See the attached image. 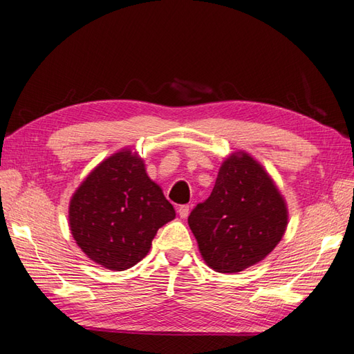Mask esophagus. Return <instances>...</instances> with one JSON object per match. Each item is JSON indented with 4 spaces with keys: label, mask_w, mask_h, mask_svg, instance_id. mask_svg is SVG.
Wrapping results in <instances>:
<instances>
[{
    "label": "esophagus",
    "mask_w": 354,
    "mask_h": 354,
    "mask_svg": "<svg viewBox=\"0 0 354 354\" xmlns=\"http://www.w3.org/2000/svg\"><path fill=\"white\" fill-rule=\"evenodd\" d=\"M189 212H190V207L189 205H179L178 207V214L181 216L183 219H185L187 216H189Z\"/></svg>",
    "instance_id": "34e87169"
}]
</instances>
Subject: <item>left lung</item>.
Returning <instances> with one entry per match:
<instances>
[{
	"mask_svg": "<svg viewBox=\"0 0 354 354\" xmlns=\"http://www.w3.org/2000/svg\"><path fill=\"white\" fill-rule=\"evenodd\" d=\"M287 224L286 199L264 165L244 150L224 159L212 195L189 216L205 264L228 274L264 261Z\"/></svg>",
	"mask_w": 354,
	"mask_h": 354,
	"instance_id": "obj_1",
	"label": "left lung"
}]
</instances>
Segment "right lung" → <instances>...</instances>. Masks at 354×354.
Wrapping results in <instances>:
<instances>
[{"instance_id":"1","label":"right lung","mask_w":354,"mask_h":354,"mask_svg":"<svg viewBox=\"0 0 354 354\" xmlns=\"http://www.w3.org/2000/svg\"><path fill=\"white\" fill-rule=\"evenodd\" d=\"M175 216L162 189L145 171L144 159L129 147L96 165L68 204L76 244L90 261L113 272L145 258L158 228Z\"/></svg>"}]
</instances>
